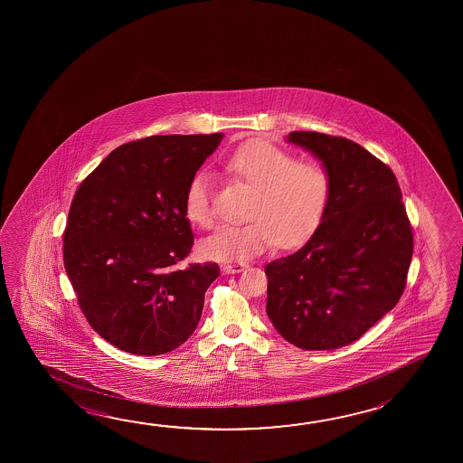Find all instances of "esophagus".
Instances as JSON below:
<instances>
[{"label": "esophagus", "instance_id": "obj_1", "mask_svg": "<svg viewBox=\"0 0 463 463\" xmlns=\"http://www.w3.org/2000/svg\"><path fill=\"white\" fill-rule=\"evenodd\" d=\"M247 266H249L247 263H226V265L221 266V269H222V273L237 274L242 273Z\"/></svg>", "mask_w": 463, "mask_h": 463}]
</instances>
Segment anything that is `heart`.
I'll list each match as a JSON object with an SVG mask.
<instances>
[{
  "mask_svg": "<svg viewBox=\"0 0 463 463\" xmlns=\"http://www.w3.org/2000/svg\"><path fill=\"white\" fill-rule=\"evenodd\" d=\"M222 166L253 189L241 224H224L200 242V253L216 261L257 257L273 243L292 249L304 243L325 220L333 177L319 161L296 156L263 140H251L228 155ZM185 218L198 228H212V177L198 173L184 197Z\"/></svg>",
  "mask_w": 463,
  "mask_h": 463,
  "instance_id": "obj_1",
  "label": "heart"
}]
</instances>
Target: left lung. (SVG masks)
<instances>
[{
    "mask_svg": "<svg viewBox=\"0 0 463 463\" xmlns=\"http://www.w3.org/2000/svg\"><path fill=\"white\" fill-rule=\"evenodd\" d=\"M286 138L327 167L333 195L308 242L266 265V313L298 349H339L399 302L413 234L394 173L362 145L319 132Z\"/></svg>",
    "mask_w": 463,
    "mask_h": 463,
    "instance_id": "8db88e82",
    "label": "left lung"
}]
</instances>
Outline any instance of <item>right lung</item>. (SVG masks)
I'll use <instances>...</instances> for the list:
<instances>
[{"instance_id": "right-lung-1", "label": "right lung", "mask_w": 463, "mask_h": 463, "mask_svg": "<svg viewBox=\"0 0 463 463\" xmlns=\"http://www.w3.org/2000/svg\"><path fill=\"white\" fill-rule=\"evenodd\" d=\"M222 137L153 136L121 145L77 189L64 268L85 318L114 347L163 355L195 331L220 266L177 268L194 245L184 197Z\"/></svg>"}]
</instances>
